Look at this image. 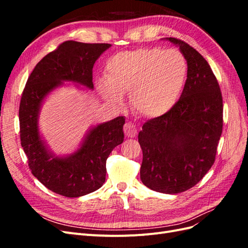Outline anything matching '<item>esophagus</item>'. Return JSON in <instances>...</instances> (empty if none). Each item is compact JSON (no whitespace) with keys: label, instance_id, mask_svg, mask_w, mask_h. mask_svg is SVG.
<instances>
[{"label":"esophagus","instance_id":"esophagus-1","mask_svg":"<svg viewBox=\"0 0 248 248\" xmlns=\"http://www.w3.org/2000/svg\"><path fill=\"white\" fill-rule=\"evenodd\" d=\"M124 133L127 138H134L137 136L138 130L136 128V126H134L133 124L126 123L124 125Z\"/></svg>","mask_w":248,"mask_h":248}]
</instances>
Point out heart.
Listing matches in <instances>:
<instances>
[{
	"label": "heart",
	"instance_id": "obj_1",
	"mask_svg": "<svg viewBox=\"0 0 248 248\" xmlns=\"http://www.w3.org/2000/svg\"><path fill=\"white\" fill-rule=\"evenodd\" d=\"M107 79L98 90L108 101L119 104L129 93L132 109L144 118L160 117L175 106L186 78L187 63L175 49L140 48L122 51L106 63Z\"/></svg>",
	"mask_w": 248,
	"mask_h": 248
}]
</instances>
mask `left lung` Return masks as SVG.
<instances>
[{"mask_svg":"<svg viewBox=\"0 0 248 248\" xmlns=\"http://www.w3.org/2000/svg\"><path fill=\"white\" fill-rule=\"evenodd\" d=\"M167 39L186 59L187 78L175 106L147 121L139 133L140 180L152 190L180 193L197 185L213 166L223 104L218 81L200 52L180 39Z\"/></svg>","mask_w":248,"mask_h":248,"instance_id":"8db88e82","label":"left lung"}]
</instances>
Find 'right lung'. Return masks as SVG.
<instances>
[{"label":"right lung","instance_id":"right-lung-1","mask_svg":"<svg viewBox=\"0 0 248 248\" xmlns=\"http://www.w3.org/2000/svg\"><path fill=\"white\" fill-rule=\"evenodd\" d=\"M108 43L65 41L44 57L30 74L19 104L20 144L29 168L39 181L58 194L78 198L97 190L106 181L107 159L124 140V117L97 125L78 151L68 157L48 153L40 139L38 114L46 96L63 80L93 89V66Z\"/></svg>","mask_w":248,"mask_h":248}]
</instances>
